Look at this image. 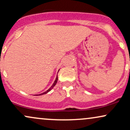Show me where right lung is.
I'll use <instances>...</instances> for the list:
<instances>
[{
	"label": "right lung",
	"mask_w": 130,
	"mask_h": 130,
	"mask_svg": "<svg viewBox=\"0 0 130 130\" xmlns=\"http://www.w3.org/2000/svg\"><path fill=\"white\" fill-rule=\"evenodd\" d=\"M57 80H58V77H56V80H55V81H54V82L53 83V85L51 86V87H50V88L48 89V90L46 91H45V92H44V93H41V94H38V95H36V96H40V95H43V94H46V93H48V92L49 91H51V90H52L53 89V87H54V86L56 85V83H57Z\"/></svg>",
	"instance_id": "1"
}]
</instances>
